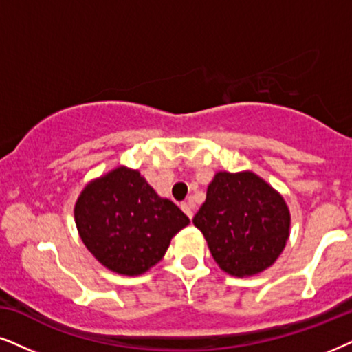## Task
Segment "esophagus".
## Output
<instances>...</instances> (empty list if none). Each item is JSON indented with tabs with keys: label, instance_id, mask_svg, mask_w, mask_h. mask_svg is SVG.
Listing matches in <instances>:
<instances>
[{
	"label": "esophagus",
	"instance_id": "1",
	"mask_svg": "<svg viewBox=\"0 0 352 352\" xmlns=\"http://www.w3.org/2000/svg\"><path fill=\"white\" fill-rule=\"evenodd\" d=\"M182 211H184L185 214L190 217V219L193 217V208H191L190 203H182Z\"/></svg>",
	"mask_w": 352,
	"mask_h": 352
}]
</instances>
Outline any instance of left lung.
I'll use <instances>...</instances> for the list:
<instances>
[{"label": "left lung", "instance_id": "obj_1", "mask_svg": "<svg viewBox=\"0 0 352 352\" xmlns=\"http://www.w3.org/2000/svg\"><path fill=\"white\" fill-rule=\"evenodd\" d=\"M222 271L247 278L278 260L291 234L283 195L252 170L216 172L193 217Z\"/></svg>", "mask_w": 352, "mask_h": 352}]
</instances>
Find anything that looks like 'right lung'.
Masks as SVG:
<instances>
[{
	"instance_id": "add662e5",
	"label": "right lung",
	"mask_w": 352,
	"mask_h": 352,
	"mask_svg": "<svg viewBox=\"0 0 352 352\" xmlns=\"http://www.w3.org/2000/svg\"><path fill=\"white\" fill-rule=\"evenodd\" d=\"M82 243L100 265L140 276L157 265L190 219L159 197L140 170L118 166L84 186L74 204Z\"/></svg>"
}]
</instances>
